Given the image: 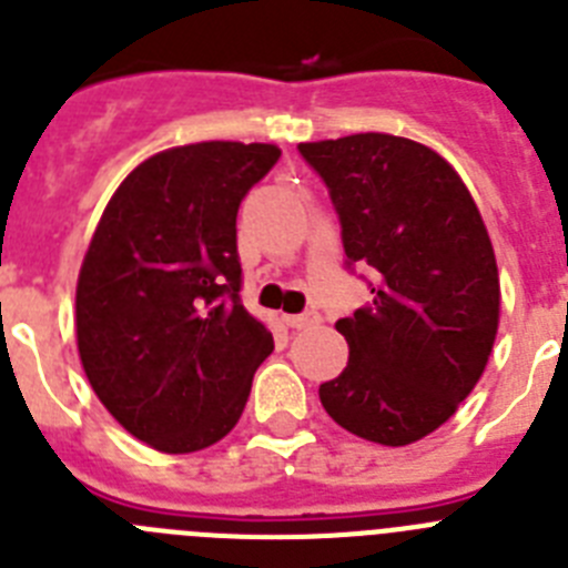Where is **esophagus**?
<instances>
[{"mask_svg": "<svg viewBox=\"0 0 568 568\" xmlns=\"http://www.w3.org/2000/svg\"><path fill=\"white\" fill-rule=\"evenodd\" d=\"M281 321H284V324L293 329H304V327H313V324H318L321 315L310 310V313H301V315H281Z\"/></svg>", "mask_w": 568, "mask_h": 568, "instance_id": "34e87169", "label": "esophagus"}]
</instances>
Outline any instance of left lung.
Instances as JSON below:
<instances>
[{"label": "left lung", "instance_id": "obj_1", "mask_svg": "<svg viewBox=\"0 0 568 568\" xmlns=\"http://www.w3.org/2000/svg\"><path fill=\"white\" fill-rule=\"evenodd\" d=\"M327 182L349 264L373 267V301L335 321L349 344L321 404L346 433L406 446L475 389L495 346L500 278L480 210L426 144L355 133L298 144Z\"/></svg>", "mask_w": 568, "mask_h": 568}]
</instances>
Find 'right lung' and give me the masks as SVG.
Segmentation results:
<instances>
[{
	"mask_svg": "<svg viewBox=\"0 0 568 568\" xmlns=\"http://www.w3.org/2000/svg\"><path fill=\"white\" fill-rule=\"evenodd\" d=\"M275 144L195 142L135 164L110 195L77 281L93 393L159 453L207 449L239 424L273 335L239 298L235 215Z\"/></svg>",
	"mask_w": 568,
	"mask_h": 568,
	"instance_id": "right-lung-1",
	"label": "right lung"
}]
</instances>
